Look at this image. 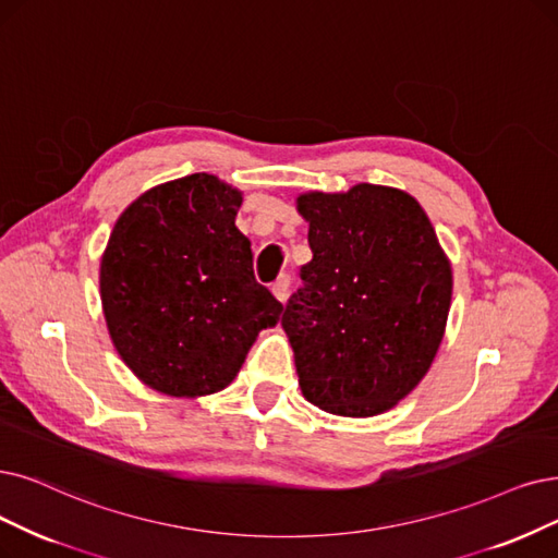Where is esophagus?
<instances>
[{"mask_svg":"<svg viewBox=\"0 0 558 558\" xmlns=\"http://www.w3.org/2000/svg\"><path fill=\"white\" fill-rule=\"evenodd\" d=\"M288 291H291V277H288V275H281V277L272 283V293H275V298H277V300L286 302Z\"/></svg>","mask_w":558,"mask_h":558,"instance_id":"esophagus-1","label":"esophagus"}]
</instances>
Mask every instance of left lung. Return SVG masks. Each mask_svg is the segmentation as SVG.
Returning <instances> with one entry per match:
<instances>
[{"instance_id":"obj_1","label":"left lung","mask_w":558,"mask_h":558,"mask_svg":"<svg viewBox=\"0 0 558 558\" xmlns=\"http://www.w3.org/2000/svg\"><path fill=\"white\" fill-rule=\"evenodd\" d=\"M314 252L281 325L308 403L341 416L391 410L428 373L447 327L451 265L410 194L360 183L298 198Z\"/></svg>"}]
</instances>
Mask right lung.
Masks as SVG:
<instances>
[{
    "label": "right lung",
    "mask_w": 558,
    "mask_h": 558,
    "mask_svg": "<svg viewBox=\"0 0 558 558\" xmlns=\"http://www.w3.org/2000/svg\"><path fill=\"white\" fill-rule=\"evenodd\" d=\"M240 204L238 190L192 173L142 194L109 235L100 295L111 341L162 393L221 391L281 316L235 227Z\"/></svg>",
    "instance_id": "add662e5"
}]
</instances>
